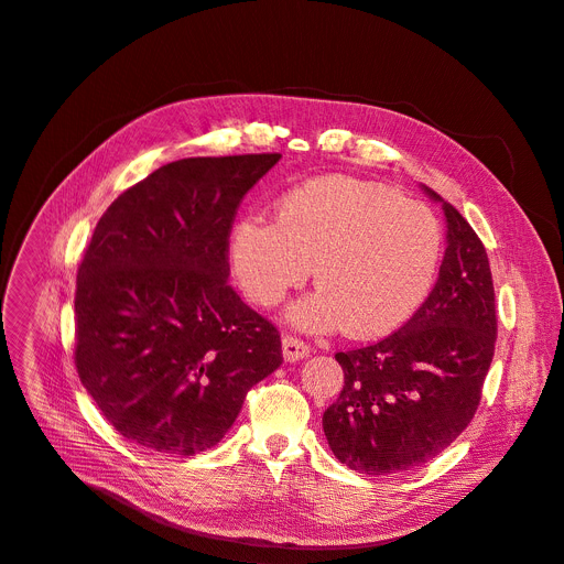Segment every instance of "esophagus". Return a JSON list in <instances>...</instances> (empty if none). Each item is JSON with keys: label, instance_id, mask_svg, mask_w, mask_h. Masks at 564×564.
<instances>
[{"label": "esophagus", "instance_id": "esophagus-1", "mask_svg": "<svg viewBox=\"0 0 564 564\" xmlns=\"http://www.w3.org/2000/svg\"><path fill=\"white\" fill-rule=\"evenodd\" d=\"M282 356L286 362H296L310 356V344L299 339L296 335H284L282 337Z\"/></svg>", "mask_w": 564, "mask_h": 564}]
</instances>
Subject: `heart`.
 <instances>
[{
  "instance_id": "b5f03b06",
  "label": "heart",
  "mask_w": 564,
  "mask_h": 564,
  "mask_svg": "<svg viewBox=\"0 0 564 564\" xmlns=\"http://www.w3.org/2000/svg\"><path fill=\"white\" fill-rule=\"evenodd\" d=\"M443 227L434 210L392 187L346 174L305 181L275 206V223L248 218L231 234V263L246 296L273 307L307 282L318 289L289 310L299 328L381 337L420 310L434 286Z\"/></svg>"
}]
</instances>
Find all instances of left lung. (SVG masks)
Listing matches in <instances>:
<instances>
[{"mask_svg":"<svg viewBox=\"0 0 564 564\" xmlns=\"http://www.w3.org/2000/svg\"><path fill=\"white\" fill-rule=\"evenodd\" d=\"M443 210L447 248L420 310L386 339L335 354L344 388L324 413V432L335 457L365 475L404 473L457 441L494 360L498 318L487 250L457 208L443 202Z\"/></svg>","mask_w":564,"mask_h":564,"instance_id":"1","label":"left lung"}]
</instances>
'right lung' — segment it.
Returning a JSON list of instances; mask_svg holds the SVG:
<instances>
[{
    "mask_svg": "<svg viewBox=\"0 0 564 564\" xmlns=\"http://www.w3.org/2000/svg\"><path fill=\"white\" fill-rule=\"evenodd\" d=\"M280 158L176 160L98 220L77 268L75 367L130 443L181 457L218 445L282 365L278 328L227 284L236 210Z\"/></svg>",
    "mask_w": 564,
    "mask_h": 564,
    "instance_id": "1",
    "label": "right lung"
}]
</instances>
